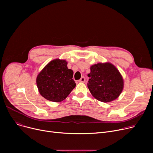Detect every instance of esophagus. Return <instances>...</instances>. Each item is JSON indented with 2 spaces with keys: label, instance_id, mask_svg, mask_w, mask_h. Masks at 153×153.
Returning <instances> with one entry per match:
<instances>
[{
  "label": "esophagus",
  "instance_id": "1",
  "mask_svg": "<svg viewBox=\"0 0 153 153\" xmlns=\"http://www.w3.org/2000/svg\"><path fill=\"white\" fill-rule=\"evenodd\" d=\"M85 79L84 77H82L81 78V79L79 80V82H85Z\"/></svg>",
  "mask_w": 153,
  "mask_h": 153
}]
</instances>
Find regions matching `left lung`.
<instances>
[{"label": "left lung", "instance_id": "obj_1", "mask_svg": "<svg viewBox=\"0 0 153 153\" xmlns=\"http://www.w3.org/2000/svg\"><path fill=\"white\" fill-rule=\"evenodd\" d=\"M87 87L93 95L102 102L117 99L122 93L124 82L116 67L110 62L97 63L91 67Z\"/></svg>", "mask_w": 153, "mask_h": 153}]
</instances>
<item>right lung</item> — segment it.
Wrapping results in <instances>:
<instances>
[{
    "label": "right lung",
    "instance_id": "obj_1",
    "mask_svg": "<svg viewBox=\"0 0 153 153\" xmlns=\"http://www.w3.org/2000/svg\"><path fill=\"white\" fill-rule=\"evenodd\" d=\"M66 60L56 59L48 63L36 77V85L42 96L51 102L65 99L76 84L73 71L68 68Z\"/></svg>",
    "mask_w": 153,
    "mask_h": 153
}]
</instances>
